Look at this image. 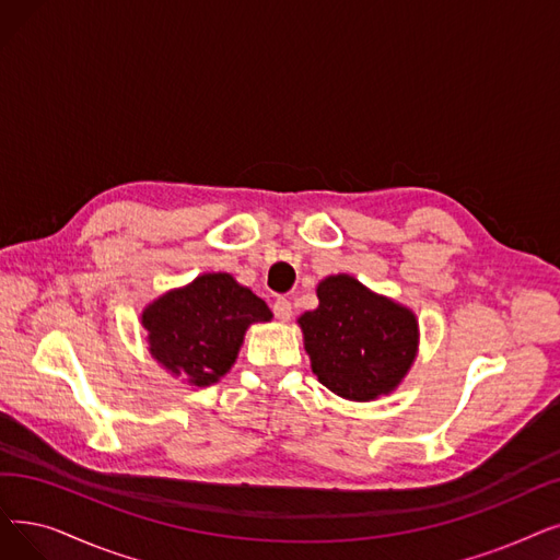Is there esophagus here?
<instances>
[{
    "instance_id": "obj_1",
    "label": "esophagus",
    "mask_w": 560,
    "mask_h": 560,
    "mask_svg": "<svg viewBox=\"0 0 560 560\" xmlns=\"http://www.w3.org/2000/svg\"><path fill=\"white\" fill-rule=\"evenodd\" d=\"M272 311H275L277 320L285 323V320H290V315H293V304H290L285 298H277L272 304Z\"/></svg>"
}]
</instances>
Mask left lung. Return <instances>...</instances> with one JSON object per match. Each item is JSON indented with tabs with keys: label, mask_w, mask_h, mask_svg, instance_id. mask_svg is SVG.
<instances>
[{
	"label": "left lung",
	"mask_w": 560,
	"mask_h": 560,
	"mask_svg": "<svg viewBox=\"0 0 560 560\" xmlns=\"http://www.w3.org/2000/svg\"><path fill=\"white\" fill-rule=\"evenodd\" d=\"M318 300L298 323L320 384L357 402L392 394L417 359V315L350 275L323 279Z\"/></svg>",
	"instance_id": "obj_1"
}]
</instances>
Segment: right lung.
I'll return each mask as SVG.
<instances>
[{
  "label": "right lung",
  "mask_w": 560,
  "mask_h": 560,
  "mask_svg": "<svg viewBox=\"0 0 560 560\" xmlns=\"http://www.w3.org/2000/svg\"><path fill=\"white\" fill-rule=\"evenodd\" d=\"M272 311L226 272L201 275L168 290L141 313L153 359L194 386L214 384L231 371L252 323Z\"/></svg>",
  "instance_id": "1"
}]
</instances>
